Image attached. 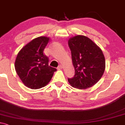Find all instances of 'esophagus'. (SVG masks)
<instances>
[{
  "label": "esophagus",
  "instance_id": "esophagus-1",
  "mask_svg": "<svg viewBox=\"0 0 125 125\" xmlns=\"http://www.w3.org/2000/svg\"><path fill=\"white\" fill-rule=\"evenodd\" d=\"M62 68H63V65H60L58 66V69L61 70V69H62Z\"/></svg>",
  "mask_w": 125,
  "mask_h": 125
}]
</instances>
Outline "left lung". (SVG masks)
<instances>
[{
  "mask_svg": "<svg viewBox=\"0 0 125 125\" xmlns=\"http://www.w3.org/2000/svg\"><path fill=\"white\" fill-rule=\"evenodd\" d=\"M68 44L72 52L74 76L68 79L73 88L86 89L100 80L105 68V60L101 48L89 37L77 35L70 37Z\"/></svg>",
  "mask_w": 125,
  "mask_h": 125,
  "instance_id": "obj_1",
  "label": "left lung"
}]
</instances>
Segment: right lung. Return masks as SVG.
<instances>
[{"instance_id": "obj_1", "label": "right lung", "mask_w": 125, "mask_h": 125, "mask_svg": "<svg viewBox=\"0 0 125 125\" xmlns=\"http://www.w3.org/2000/svg\"><path fill=\"white\" fill-rule=\"evenodd\" d=\"M49 41L46 36L34 39L20 51L16 58V72L23 84L30 89L45 86L57 71L49 66V58L43 53Z\"/></svg>"}]
</instances>
